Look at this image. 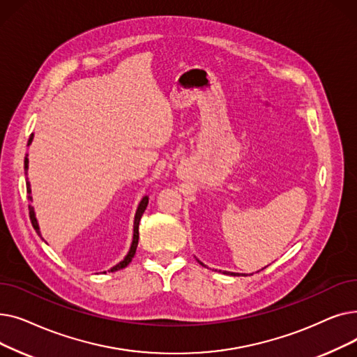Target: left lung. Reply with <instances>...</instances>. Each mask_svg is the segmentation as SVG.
Here are the masks:
<instances>
[{"instance_id": "8db88e82", "label": "left lung", "mask_w": 357, "mask_h": 357, "mask_svg": "<svg viewBox=\"0 0 357 357\" xmlns=\"http://www.w3.org/2000/svg\"><path fill=\"white\" fill-rule=\"evenodd\" d=\"M197 260H198V259H197ZM198 264H199V265H202V266H205L201 260H198ZM205 268H207V266H205ZM222 273L230 275V276H245V275H246V273H236V272H222Z\"/></svg>"}]
</instances>
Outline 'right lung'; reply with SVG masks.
I'll list each match as a JSON object with an SVG mask.
<instances>
[{
  "label": "right lung",
  "instance_id": "1",
  "mask_svg": "<svg viewBox=\"0 0 357 357\" xmlns=\"http://www.w3.org/2000/svg\"><path fill=\"white\" fill-rule=\"evenodd\" d=\"M33 137H34V135L31 133V135H30V139H29L27 146H30V144H31ZM27 156H29V155H26V158H24V171H26V175H27V171H29V158H27ZM26 185H27L29 201H33V198H31V188H30V182H29V179H26ZM147 204H149V197H147V195H144V197L142 198V201L139 202V207H137L136 214H135V222H133V240H131L130 250H128V253L126 255V257L120 261V264H117L116 266H112L108 272H117V271H120V269H124V268L130 264L131 259L135 257V255H136V249H137V245H139V222H140V218H142V215H143V213H144V210H146V207H147ZM29 213H30V220H31V224H33V227H34L36 233L42 237L40 227H39V221H37V218H36V213H34L33 205H29ZM104 273H107V272H104Z\"/></svg>",
  "mask_w": 357,
  "mask_h": 357
}]
</instances>
